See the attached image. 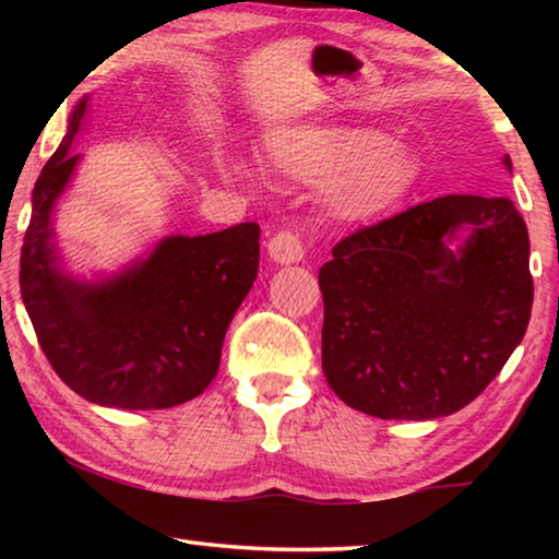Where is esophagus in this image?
<instances>
[{"label":"esophagus","instance_id":"esophagus-1","mask_svg":"<svg viewBox=\"0 0 559 559\" xmlns=\"http://www.w3.org/2000/svg\"><path fill=\"white\" fill-rule=\"evenodd\" d=\"M269 257L273 263H281V266H288V263H298L306 257V249H302V241L296 231H278L273 234L269 241Z\"/></svg>","mask_w":559,"mask_h":559}]
</instances>
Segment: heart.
<instances>
[{"instance_id":"heart-1","label":"heart","mask_w":559,"mask_h":559,"mask_svg":"<svg viewBox=\"0 0 559 559\" xmlns=\"http://www.w3.org/2000/svg\"><path fill=\"white\" fill-rule=\"evenodd\" d=\"M266 155L278 175L323 187L335 219L372 224L390 216L419 182L421 163L409 145L377 128L302 122L273 130ZM226 177L246 175L236 157H219Z\"/></svg>"}]
</instances>
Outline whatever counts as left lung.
Returning <instances> with one entry per match:
<instances>
[{"instance_id": "8db88e82", "label": "left lung", "mask_w": 559, "mask_h": 559, "mask_svg": "<svg viewBox=\"0 0 559 559\" xmlns=\"http://www.w3.org/2000/svg\"><path fill=\"white\" fill-rule=\"evenodd\" d=\"M318 283L340 400L380 419H439L476 400L525 335L527 226L508 197H437L349 234Z\"/></svg>"}]
</instances>
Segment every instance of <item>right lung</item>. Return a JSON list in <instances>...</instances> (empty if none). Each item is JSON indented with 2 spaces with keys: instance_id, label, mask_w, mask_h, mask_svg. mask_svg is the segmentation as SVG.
I'll return each instance as SVG.
<instances>
[{
  "instance_id": "right-lung-1",
  "label": "right lung",
  "mask_w": 559,
  "mask_h": 559,
  "mask_svg": "<svg viewBox=\"0 0 559 559\" xmlns=\"http://www.w3.org/2000/svg\"><path fill=\"white\" fill-rule=\"evenodd\" d=\"M88 112L69 132L32 194L19 286L56 374L83 400L116 409H167L200 396L219 372L226 328L259 273V224L204 236H165L147 257L96 281L61 266L53 206L81 155L71 153Z\"/></svg>"
}]
</instances>
